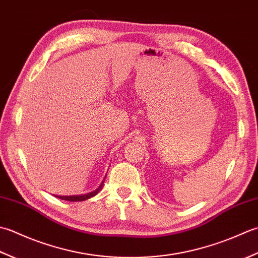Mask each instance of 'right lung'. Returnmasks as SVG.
<instances>
[{"label":"right lung","instance_id":"add662e5","mask_svg":"<svg viewBox=\"0 0 258 258\" xmlns=\"http://www.w3.org/2000/svg\"><path fill=\"white\" fill-rule=\"evenodd\" d=\"M104 179H106V177H104ZM104 179L102 180V182L100 183L99 187L97 189H94V190L90 191V192H87V194H81V195H70V196H59V195H54V197L62 199V201H68V202H83V201H87V199L91 198L93 196H96L97 194L101 190L102 187H103V182Z\"/></svg>","mask_w":258,"mask_h":258}]
</instances>
